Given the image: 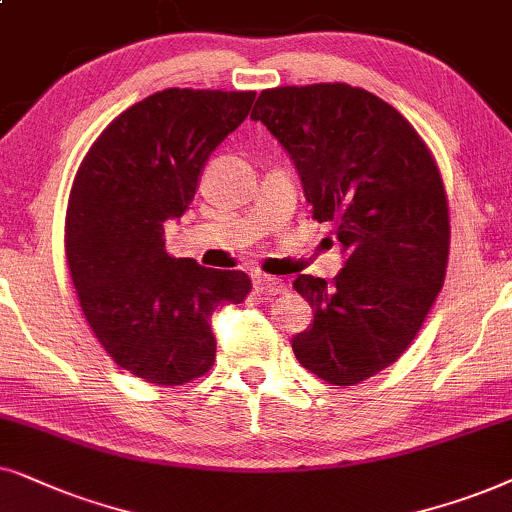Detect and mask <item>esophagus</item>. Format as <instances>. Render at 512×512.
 <instances>
[{
	"label": "esophagus",
	"mask_w": 512,
	"mask_h": 512,
	"mask_svg": "<svg viewBox=\"0 0 512 512\" xmlns=\"http://www.w3.org/2000/svg\"><path fill=\"white\" fill-rule=\"evenodd\" d=\"M255 290L262 292L264 297H274V295H283L288 292V285H285L281 278H271V276H257L255 281Z\"/></svg>",
	"instance_id": "esophagus-1"
}]
</instances>
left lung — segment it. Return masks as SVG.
Instances as JSON below:
<instances>
[{
	"instance_id": "1",
	"label": "left lung",
	"mask_w": 512,
	"mask_h": 512,
	"mask_svg": "<svg viewBox=\"0 0 512 512\" xmlns=\"http://www.w3.org/2000/svg\"><path fill=\"white\" fill-rule=\"evenodd\" d=\"M250 117L290 154L313 220L335 224L346 255L332 281L292 283L313 309L292 351L327 384H360L403 356L445 283L438 163L398 109L349 84L269 88Z\"/></svg>"
}]
</instances>
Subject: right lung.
<instances>
[{"mask_svg":"<svg viewBox=\"0 0 512 512\" xmlns=\"http://www.w3.org/2000/svg\"><path fill=\"white\" fill-rule=\"evenodd\" d=\"M255 91L166 88L135 102L74 175L65 255L81 311L119 367L180 386L215 363L210 316L250 292L243 271L166 252L163 224L194 201L215 147L248 117Z\"/></svg>","mask_w":512,"mask_h":512,"instance_id":"obj_1","label":"right lung"}]
</instances>
